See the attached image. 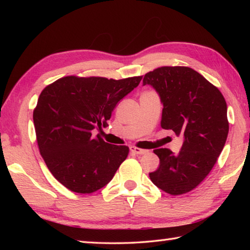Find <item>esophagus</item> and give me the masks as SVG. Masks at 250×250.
Returning <instances> with one entry per match:
<instances>
[{"mask_svg": "<svg viewBox=\"0 0 250 250\" xmlns=\"http://www.w3.org/2000/svg\"><path fill=\"white\" fill-rule=\"evenodd\" d=\"M130 150L135 153V155H146V153L148 152V150L146 149H142V148H137L135 146H131L130 147Z\"/></svg>", "mask_w": 250, "mask_h": 250, "instance_id": "obj_1", "label": "esophagus"}]
</instances>
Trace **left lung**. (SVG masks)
Masks as SVG:
<instances>
[{
	"instance_id": "obj_1",
	"label": "left lung",
	"mask_w": 250,
	"mask_h": 250,
	"mask_svg": "<svg viewBox=\"0 0 250 250\" xmlns=\"http://www.w3.org/2000/svg\"><path fill=\"white\" fill-rule=\"evenodd\" d=\"M163 104L161 126L184 136L176 155L167 148L153 152L160 166L149 173L151 182L172 195L187 193L214 167L229 133L227 103L219 89L187 66H161L145 74Z\"/></svg>"
}]
</instances>
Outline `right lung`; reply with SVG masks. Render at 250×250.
<instances>
[{
    "label": "right lung",
    "mask_w": 250,
    "mask_h": 250,
    "mask_svg": "<svg viewBox=\"0 0 250 250\" xmlns=\"http://www.w3.org/2000/svg\"><path fill=\"white\" fill-rule=\"evenodd\" d=\"M143 76L125 79L65 76L48 84L33 111L40 152L54 177L76 193H92L114 177L129 153L92 130L107 124L117 103Z\"/></svg>",
    "instance_id": "add662e5"
}]
</instances>
